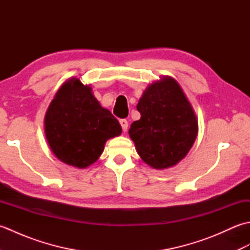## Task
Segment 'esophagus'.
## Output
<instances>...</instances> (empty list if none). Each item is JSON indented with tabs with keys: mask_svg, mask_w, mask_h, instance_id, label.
Listing matches in <instances>:
<instances>
[{
	"mask_svg": "<svg viewBox=\"0 0 250 250\" xmlns=\"http://www.w3.org/2000/svg\"><path fill=\"white\" fill-rule=\"evenodd\" d=\"M120 125H121V128H122V131L125 132L126 129H128V121H126L125 119H121L120 120Z\"/></svg>",
	"mask_w": 250,
	"mask_h": 250,
	"instance_id": "obj_1",
	"label": "esophagus"
}]
</instances>
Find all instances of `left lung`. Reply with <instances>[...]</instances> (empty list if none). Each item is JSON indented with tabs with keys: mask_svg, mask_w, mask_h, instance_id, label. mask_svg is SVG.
<instances>
[{
	"mask_svg": "<svg viewBox=\"0 0 250 250\" xmlns=\"http://www.w3.org/2000/svg\"><path fill=\"white\" fill-rule=\"evenodd\" d=\"M136 108L141 119L129 134L142 160L157 169L176 166L198 135L196 116L179 83L168 76L152 83Z\"/></svg>",
	"mask_w": 250,
	"mask_h": 250,
	"instance_id": "1",
	"label": "left lung"
}]
</instances>
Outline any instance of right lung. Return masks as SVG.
I'll return each instance as SVG.
<instances>
[{"mask_svg": "<svg viewBox=\"0 0 250 250\" xmlns=\"http://www.w3.org/2000/svg\"><path fill=\"white\" fill-rule=\"evenodd\" d=\"M120 134L118 120L78 78L62 84L46 111V140L55 156L68 166H91L102 155L106 141Z\"/></svg>", "mask_w": 250, "mask_h": 250, "instance_id": "right-lung-1", "label": "right lung"}]
</instances>
